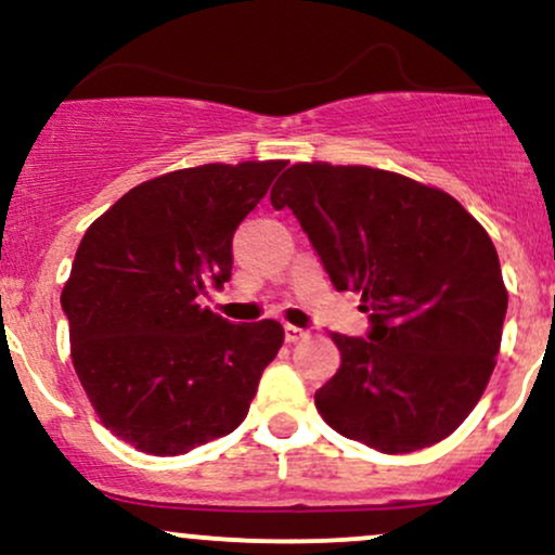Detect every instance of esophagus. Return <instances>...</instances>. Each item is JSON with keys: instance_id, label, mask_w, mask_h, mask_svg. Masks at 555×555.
<instances>
[{"instance_id": "34e87169", "label": "esophagus", "mask_w": 555, "mask_h": 555, "mask_svg": "<svg viewBox=\"0 0 555 555\" xmlns=\"http://www.w3.org/2000/svg\"><path fill=\"white\" fill-rule=\"evenodd\" d=\"M306 337H308L306 328L292 326V324L284 326V339H287V343H300V339H306Z\"/></svg>"}]
</instances>
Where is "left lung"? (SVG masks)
<instances>
[{
  "instance_id": "8db88e82",
  "label": "left lung",
  "mask_w": 555,
  "mask_h": 555,
  "mask_svg": "<svg viewBox=\"0 0 555 555\" xmlns=\"http://www.w3.org/2000/svg\"><path fill=\"white\" fill-rule=\"evenodd\" d=\"M339 292H361L366 337L332 334L337 374L315 392L334 431L382 453L446 440L482 398L508 292L495 245L459 199L369 166L297 163L271 189Z\"/></svg>"
}]
</instances>
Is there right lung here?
<instances>
[{"label":"right lung","mask_w":555,"mask_h":555,"mask_svg":"<svg viewBox=\"0 0 555 555\" xmlns=\"http://www.w3.org/2000/svg\"><path fill=\"white\" fill-rule=\"evenodd\" d=\"M287 163L173 170L126 192L76 249L63 302L70 358L100 422L150 455H181L245 422L279 321L199 306L231 279V240Z\"/></svg>","instance_id":"add662e5"}]
</instances>
